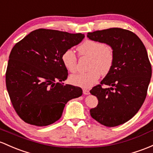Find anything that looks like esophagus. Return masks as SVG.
Segmentation results:
<instances>
[{
  "mask_svg": "<svg viewBox=\"0 0 153 153\" xmlns=\"http://www.w3.org/2000/svg\"><path fill=\"white\" fill-rule=\"evenodd\" d=\"M83 93L85 95H89L90 94V91L88 90L85 89V88H84V89H83Z\"/></svg>",
  "mask_w": 153,
  "mask_h": 153,
  "instance_id": "esophagus-1",
  "label": "esophagus"
}]
</instances>
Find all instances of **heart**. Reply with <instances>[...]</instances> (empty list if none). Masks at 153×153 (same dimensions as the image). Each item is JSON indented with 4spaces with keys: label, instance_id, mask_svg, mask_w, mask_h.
<instances>
[{
    "label": "heart",
    "instance_id": "b5f03b06",
    "mask_svg": "<svg viewBox=\"0 0 153 153\" xmlns=\"http://www.w3.org/2000/svg\"><path fill=\"white\" fill-rule=\"evenodd\" d=\"M81 55L91 57L90 71L79 73L70 76L73 85L82 88H90L99 79L101 74L107 75L112 69L114 62V51L101 42L87 39L78 47ZM62 63L68 71L77 69V57L72 50H66L62 55Z\"/></svg>",
    "mask_w": 153,
    "mask_h": 153
}]
</instances>
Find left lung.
Segmentation results:
<instances>
[{
  "instance_id": "1",
  "label": "left lung",
  "mask_w": 153,
  "mask_h": 153,
  "mask_svg": "<svg viewBox=\"0 0 153 153\" xmlns=\"http://www.w3.org/2000/svg\"><path fill=\"white\" fill-rule=\"evenodd\" d=\"M87 36L108 44L114 54L112 69L90 91L98 100L90 115L107 127L120 126L135 115L147 96L152 76L147 50L135 33L125 29L96 30ZM103 84L110 88H103Z\"/></svg>"
}]
</instances>
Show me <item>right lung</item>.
<instances>
[{"label": "right lung", "mask_w": 153, "mask_h": 153, "mask_svg": "<svg viewBox=\"0 0 153 153\" xmlns=\"http://www.w3.org/2000/svg\"><path fill=\"white\" fill-rule=\"evenodd\" d=\"M84 38L82 33L41 28L14 46L6 85L13 107L22 120L36 126L52 124L61 117L68 101L82 95L81 88L60 82L68 77L62 55ZM57 80L59 82L55 83Z\"/></svg>", "instance_id": "1"}]
</instances>
